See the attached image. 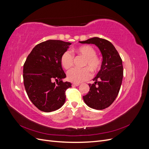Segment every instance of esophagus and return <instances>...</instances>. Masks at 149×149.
Listing matches in <instances>:
<instances>
[{
  "label": "esophagus",
  "mask_w": 149,
  "mask_h": 149,
  "mask_svg": "<svg viewBox=\"0 0 149 149\" xmlns=\"http://www.w3.org/2000/svg\"><path fill=\"white\" fill-rule=\"evenodd\" d=\"M73 86H79V83H73Z\"/></svg>",
  "instance_id": "1"
}]
</instances>
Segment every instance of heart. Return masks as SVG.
<instances>
[{
  "label": "heart",
  "instance_id": "obj_1",
  "mask_svg": "<svg viewBox=\"0 0 149 149\" xmlns=\"http://www.w3.org/2000/svg\"><path fill=\"white\" fill-rule=\"evenodd\" d=\"M73 54L81 56L84 58L82 69L73 68L67 73V78L70 81L74 83H79L88 79L91 77V70L93 73H96L101 69L102 61L97 56L96 50L90 45H82L73 49ZM61 66L65 69H70L73 63V56L68 52L63 53L60 58Z\"/></svg>",
  "mask_w": 149,
  "mask_h": 149
}]
</instances>
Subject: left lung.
<instances>
[{
	"label": "left lung",
	"instance_id": "obj_1",
	"mask_svg": "<svg viewBox=\"0 0 149 149\" xmlns=\"http://www.w3.org/2000/svg\"><path fill=\"white\" fill-rule=\"evenodd\" d=\"M81 43L94 44L102 54L101 70L89 84V91L83 96V100L89 107L102 110L112 104L118 95L123 78V61L116 48L107 40L94 37Z\"/></svg>",
	"mask_w": 149,
	"mask_h": 149
}]
</instances>
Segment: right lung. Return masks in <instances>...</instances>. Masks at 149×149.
<instances>
[{
  "label": "right lung",
  "mask_w": 149,
  "mask_h": 149,
  "mask_svg": "<svg viewBox=\"0 0 149 149\" xmlns=\"http://www.w3.org/2000/svg\"><path fill=\"white\" fill-rule=\"evenodd\" d=\"M71 45L49 40L37 45L26 58L23 70L24 86L30 101L40 111H54L64 104L65 91L71 84L62 81L66 74L60 58Z\"/></svg>",
  "instance_id": "add662e5"
}]
</instances>
